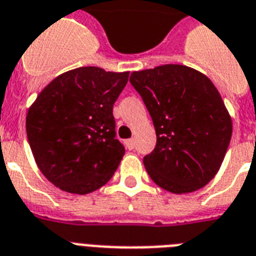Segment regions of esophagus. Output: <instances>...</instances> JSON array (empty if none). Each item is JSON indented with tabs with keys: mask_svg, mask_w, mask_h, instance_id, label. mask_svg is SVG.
<instances>
[{
	"mask_svg": "<svg viewBox=\"0 0 256 256\" xmlns=\"http://www.w3.org/2000/svg\"><path fill=\"white\" fill-rule=\"evenodd\" d=\"M124 146H126V148H128V150L134 148V146H135L134 139H128V140H124Z\"/></svg>",
	"mask_w": 256,
	"mask_h": 256,
	"instance_id": "esophagus-1",
	"label": "esophagus"
}]
</instances>
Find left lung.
<instances>
[{
    "instance_id": "left-lung-1",
    "label": "left lung",
    "mask_w": 256,
    "mask_h": 256,
    "mask_svg": "<svg viewBox=\"0 0 256 256\" xmlns=\"http://www.w3.org/2000/svg\"><path fill=\"white\" fill-rule=\"evenodd\" d=\"M130 82L156 132V146L143 158L150 178L176 194L206 186L232 132V117L210 78L186 66L166 64L132 72Z\"/></svg>"
}]
</instances>
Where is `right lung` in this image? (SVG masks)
I'll list each match as a JSON object with an SVG mask.
<instances>
[{
	"instance_id": "right-lung-1",
	"label": "right lung",
	"mask_w": 256,
	"mask_h": 256,
	"mask_svg": "<svg viewBox=\"0 0 256 256\" xmlns=\"http://www.w3.org/2000/svg\"><path fill=\"white\" fill-rule=\"evenodd\" d=\"M128 72L80 67L54 78L28 108L26 132L36 166L64 192L88 194L109 182L124 147L113 105Z\"/></svg>"
}]
</instances>
